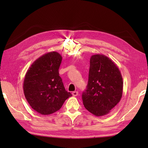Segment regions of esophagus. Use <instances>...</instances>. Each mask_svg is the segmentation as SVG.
Returning <instances> with one entry per match:
<instances>
[{"label":"esophagus","mask_w":148,"mask_h":148,"mask_svg":"<svg viewBox=\"0 0 148 148\" xmlns=\"http://www.w3.org/2000/svg\"><path fill=\"white\" fill-rule=\"evenodd\" d=\"M72 94L74 97H76L77 95H78V92H77V91H74V92H72Z\"/></svg>","instance_id":"34e87169"}]
</instances>
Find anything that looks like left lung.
<instances>
[{
	"instance_id": "1",
	"label": "left lung",
	"mask_w": 148,
	"mask_h": 148,
	"mask_svg": "<svg viewBox=\"0 0 148 148\" xmlns=\"http://www.w3.org/2000/svg\"><path fill=\"white\" fill-rule=\"evenodd\" d=\"M88 81L82 94L84 108L96 116L109 114L122 97L123 82L118 66L103 55L91 56Z\"/></svg>"
}]
</instances>
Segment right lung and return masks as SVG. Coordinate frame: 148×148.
Instances as JSON below:
<instances>
[{"mask_svg": "<svg viewBox=\"0 0 148 148\" xmlns=\"http://www.w3.org/2000/svg\"><path fill=\"white\" fill-rule=\"evenodd\" d=\"M62 60L58 52L46 53L32 63L25 76V97L31 108L42 115L58 111L72 96L65 90L59 76Z\"/></svg>", "mask_w": 148, "mask_h": 148, "instance_id": "1", "label": "right lung"}]
</instances>
